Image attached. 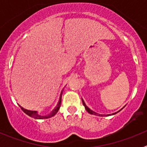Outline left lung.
Returning a JSON list of instances; mask_svg holds the SVG:
<instances>
[{
  "label": "left lung",
  "instance_id": "obj_1",
  "mask_svg": "<svg viewBox=\"0 0 147 147\" xmlns=\"http://www.w3.org/2000/svg\"><path fill=\"white\" fill-rule=\"evenodd\" d=\"M82 104H83V105L85 106V108L86 109V110H87V111H88V113H89L90 114H93V115H98V116H100V115H102V116H104V115H100V114L96 113H95L94 111H93V110H91L90 108H88V107L86 106V105H85V102L83 101V99H82ZM120 110H119V111H120ZM119 111H118V112H116V113H113L112 115H115V114H116V113H119ZM110 115V114H109V115Z\"/></svg>",
  "mask_w": 147,
  "mask_h": 147
}]
</instances>
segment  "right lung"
Masks as SVG:
<instances>
[{"mask_svg":"<svg viewBox=\"0 0 147 147\" xmlns=\"http://www.w3.org/2000/svg\"><path fill=\"white\" fill-rule=\"evenodd\" d=\"M62 92L60 94V97H59V102H58L57 105V107L54 109V110L51 111L49 114L46 115H41L40 114H38V112L37 111H34V110H28L26 109H24L23 107H20V108L23 110V111L26 114L30 116V117L34 118L35 119H49V118H51L52 116L55 115L57 114V113L58 112V110H59V107H60V105H61V100H62Z\"/></svg>","mask_w":147,"mask_h":147,"instance_id":"obj_1","label":"right lung"}]
</instances>
